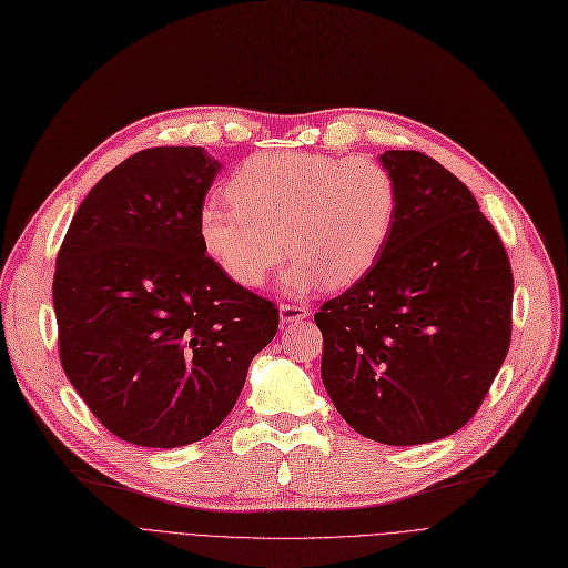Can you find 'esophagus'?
Instances as JSON below:
<instances>
[{"instance_id":"esophagus-1","label":"esophagus","mask_w":568,"mask_h":568,"mask_svg":"<svg viewBox=\"0 0 568 568\" xmlns=\"http://www.w3.org/2000/svg\"><path fill=\"white\" fill-rule=\"evenodd\" d=\"M311 313L304 306H296V304H283L281 306V324H294V322H302L306 320Z\"/></svg>"}]
</instances>
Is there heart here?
<instances>
[{"label":"heart","instance_id":"obj_1","mask_svg":"<svg viewBox=\"0 0 568 568\" xmlns=\"http://www.w3.org/2000/svg\"><path fill=\"white\" fill-rule=\"evenodd\" d=\"M232 204L204 202L197 234L204 253L242 287H260L285 251L287 292L362 281L389 244L398 184L364 156L268 152L251 156L227 182Z\"/></svg>","mask_w":568,"mask_h":568}]
</instances>
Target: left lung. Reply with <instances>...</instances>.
<instances>
[{
    "label": "left lung",
    "mask_w": 568,
    "mask_h": 568,
    "mask_svg": "<svg viewBox=\"0 0 568 568\" xmlns=\"http://www.w3.org/2000/svg\"><path fill=\"white\" fill-rule=\"evenodd\" d=\"M379 163L398 184L394 232L371 272L315 313L322 382L359 435L428 444L471 419L501 368L514 276L456 174L403 149Z\"/></svg>",
    "instance_id": "1"
}]
</instances>
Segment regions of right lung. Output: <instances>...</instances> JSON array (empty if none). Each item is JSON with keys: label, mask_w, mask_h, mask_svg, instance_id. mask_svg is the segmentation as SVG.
<instances>
[{"label": "right lung", "mask_w": 568, "mask_h": 568, "mask_svg": "<svg viewBox=\"0 0 568 568\" xmlns=\"http://www.w3.org/2000/svg\"><path fill=\"white\" fill-rule=\"evenodd\" d=\"M221 163L202 146H154L87 193L57 255L59 359L116 437L152 449L216 430L278 308L230 281L197 234Z\"/></svg>", "instance_id": "add662e5"}]
</instances>
